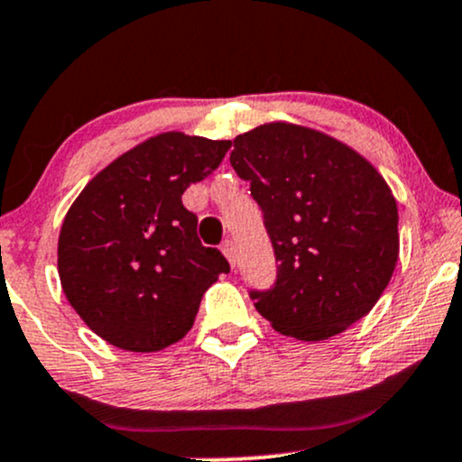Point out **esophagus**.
<instances>
[{
    "label": "esophagus",
    "mask_w": 462,
    "mask_h": 462,
    "mask_svg": "<svg viewBox=\"0 0 462 462\" xmlns=\"http://www.w3.org/2000/svg\"><path fill=\"white\" fill-rule=\"evenodd\" d=\"M220 251H222V254H225L226 257V262H229L231 265H236V246H233V242H222V246H220Z\"/></svg>",
    "instance_id": "obj_1"
}]
</instances>
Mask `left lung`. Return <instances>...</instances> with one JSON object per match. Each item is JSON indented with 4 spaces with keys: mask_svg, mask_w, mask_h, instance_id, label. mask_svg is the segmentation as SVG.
Here are the masks:
<instances>
[{
    "mask_svg": "<svg viewBox=\"0 0 462 462\" xmlns=\"http://www.w3.org/2000/svg\"><path fill=\"white\" fill-rule=\"evenodd\" d=\"M231 166L263 209L279 274L253 291L281 335L322 341L372 311L398 263V205L372 162L333 135L285 121L233 140Z\"/></svg>",
    "mask_w": 462,
    "mask_h": 462,
    "instance_id": "obj_1",
    "label": "left lung"
}]
</instances>
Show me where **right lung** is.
<instances>
[{
  "label": "right lung",
  "instance_id": "add662e5",
  "mask_svg": "<svg viewBox=\"0 0 462 462\" xmlns=\"http://www.w3.org/2000/svg\"><path fill=\"white\" fill-rule=\"evenodd\" d=\"M231 140L183 132L151 135L86 183L58 237V274L69 305L107 344L157 352L192 328L200 298L229 273L197 236L181 203L211 175Z\"/></svg>",
  "mask_w": 462,
  "mask_h": 462
}]
</instances>
